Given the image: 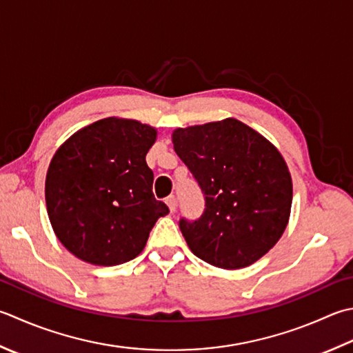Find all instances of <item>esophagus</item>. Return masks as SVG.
Listing matches in <instances>:
<instances>
[{
  "label": "esophagus",
  "instance_id": "1",
  "mask_svg": "<svg viewBox=\"0 0 353 353\" xmlns=\"http://www.w3.org/2000/svg\"><path fill=\"white\" fill-rule=\"evenodd\" d=\"M165 202H167V205H168V208H170V211L171 212H174L176 211V208H177V200H176V196H168L167 199H165Z\"/></svg>",
  "mask_w": 353,
  "mask_h": 353
}]
</instances>
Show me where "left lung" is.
<instances>
[{
	"label": "left lung",
	"mask_w": 353,
	"mask_h": 353,
	"mask_svg": "<svg viewBox=\"0 0 353 353\" xmlns=\"http://www.w3.org/2000/svg\"><path fill=\"white\" fill-rule=\"evenodd\" d=\"M172 143L205 194V211L179 226L206 263L240 269L255 263L285 232L292 179L280 151L234 117L176 128Z\"/></svg>",
	"instance_id": "left-lung-1"
}]
</instances>
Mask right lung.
Masks as SVG:
<instances>
[{"label": "right lung", "instance_id": "add662e5", "mask_svg": "<svg viewBox=\"0 0 353 353\" xmlns=\"http://www.w3.org/2000/svg\"><path fill=\"white\" fill-rule=\"evenodd\" d=\"M157 130L123 117L81 128L54 153L46 177L47 214L74 257L98 266L133 260L168 206L153 194L145 162Z\"/></svg>", "mask_w": 353, "mask_h": 353}]
</instances>
